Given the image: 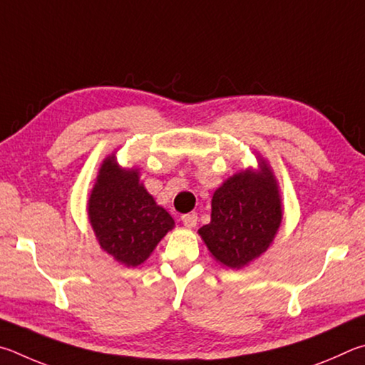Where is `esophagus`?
I'll return each mask as SVG.
<instances>
[{
  "mask_svg": "<svg viewBox=\"0 0 365 365\" xmlns=\"http://www.w3.org/2000/svg\"><path fill=\"white\" fill-rule=\"evenodd\" d=\"M182 225L186 226V227H189V229H192V227H195V225H197V215L195 213H189V215H184L182 216Z\"/></svg>",
  "mask_w": 365,
  "mask_h": 365,
  "instance_id": "1",
  "label": "esophagus"
}]
</instances>
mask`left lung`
<instances>
[{"label": "left lung", "instance_id": "8db88e82", "mask_svg": "<svg viewBox=\"0 0 365 365\" xmlns=\"http://www.w3.org/2000/svg\"><path fill=\"white\" fill-rule=\"evenodd\" d=\"M282 218L276 175L259 157L258 170L234 173L215 190L212 221L199 229V235L216 263L242 269L272 245Z\"/></svg>", "mask_w": 365, "mask_h": 365}]
</instances>
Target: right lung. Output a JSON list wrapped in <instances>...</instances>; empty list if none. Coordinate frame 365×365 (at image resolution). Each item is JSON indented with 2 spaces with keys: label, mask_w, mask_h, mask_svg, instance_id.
<instances>
[{
  "label": "right lung",
  "mask_w": 365,
  "mask_h": 365,
  "mask_svg": "<svg viewBox=\"0 0 365 365\" xmlns=\"http://www.w3.org/2000/svg\"><path fill=\"white\" fill-rule=\"evenodd\" d=\"M86 210L102 250L126 267L143 264L175 227L171 215L147 192L139 168L120 166L115 152L102 160Z\"/></svg>",
  "instance_id": "obj_1"
}]
</instances>
